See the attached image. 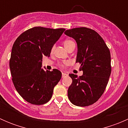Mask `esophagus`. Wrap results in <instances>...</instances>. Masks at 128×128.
Wrapping results in <instances>:
<instances>
[{
  "mask_svg": "<svg viewBox=\"0 0 128 128\" xmlns=\"http://www.w3.org/2000/svg\"><path fill=\"white\" fill-rule=\"evenodd\" d=\"M68 76V75L66 73H65V72H62V77L63 78L65 77H66V76Z\"/></svg>",
  "mask_w": 128,
  "mask_h": 128,
  "instance_id": "1",
  "label": "esophagus"
}]
</instances>
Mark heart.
<instances>
[{
	"instance_id": "obj_1",
	"label": "heart",
	"mask_w": 128,
	"mask_h": 128,
	"mask_svg": "<svg viewBox=\"0 0 128 128\" xmlns=\"http://www.w3.org/2000/svg\"><path fill=\"white\" fill-rule=\"evenodd\" d=\"M75 44L74 42L73 41H72V40H66L65 41H64V42H63V45H64V48H65L67 50H68V49L69 48V47H70V46H71L72 44ZM69 61H66V62H64V64H60V67H62V68H64V66H68L69 64Z\"/></svg>"
}]
</instances>
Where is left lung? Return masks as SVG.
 Masks as SVG:
<instances>
[{
	"label": "left lung",
	"mask_w": 128,
	"mask_h": 128,
	"mask_svg": "<svg viewBox=\"0 0 128 128\" xmlns=\"http://www.w3.org/2000/svg\"><path fill=\"white\" fill-rule=\"evenodd\" d=\"M64 33L77 42L76 62L80 64L83 71L80 77L69 74L72 82L68 98L78 106L91 105L100 98L108 84L112 71L110 52L100 34L90 28H72Z\"/></svg>",
	"instance_id": "1"
}]
</instances>
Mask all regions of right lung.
<instances>
[{
	"label": "right lung",
	"instance_id": "1",
	"mask_svg": "<svg viewBox=\"0 0 128 128\" xmlns=\"http://www.w3.org/2000/svg\"><path fill=\"white\" fill-rule=\"evenodd\" d=\"M64 31L34 27L22 33L13 45L10 59L13 83L20 96L30 104H43L50 101L61 78L58 69L45 71L41 67L42 56H50Z\"/></svg>",
	"mask_w": 128,
	"mask_h": 128
}]
</instances>
